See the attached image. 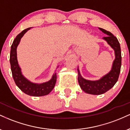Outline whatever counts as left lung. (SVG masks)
Returning a JSON list of instances; mask_svg holds the SVG:
<instances>
[{
	"instance_id": "obj_1",
	"label": "left lung",
	"mask_w": 130,
	"mask_h": 130,
	"mask_svg": "<svg viewBox=\"0 0 130 130\" xmlns=\"http://www.w3.org/2000/svg\"><path fill=\"white\" fill-rule=\"evenodd\" d=\"M99 29L107 35V36L103 37V39L114 49L116 59L113 62L111 71L101 79L95 81L86 80L83 78L78 70V83L80 88L86 93L93 95L104 93L114 86L119 79L122 64L121 49L117 38L109 31L102 28Z\"/></svg>"
}]
</instances>
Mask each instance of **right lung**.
<instances>
[{
	"label": "right lung",
	"mask_w": 130,
	"mask_h": 130,
	"mask_svg": "<svg viewBox=\"0 0 130 130\" xmlns=\"http://www.w3.org/2000/svg\"><path fill=\"white\" fill-rule=\"evenodd\" d=\"M30 29V27L27 28V29L22 31L20 34H19L16 36L12 43V45L11 46L10 57L11 72H12L13 79L15 82L16 86L24 93L27 94V95L34 96H44V95L50 93L54 87L57 79L56 73L54 74L53 78L47 83L40 84H34V83H30L27 79H26L22 75L21 72V68H19L18 63L16 48H17V46L19 43L21 38L23 36L24 34Z\"/></svg>",
	"instance_id": "1"
}]
</instances>
